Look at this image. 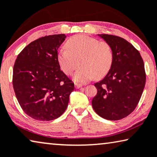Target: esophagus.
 Returning a JSON list of instances; mask_svg holds the SVG:
<instances>
[{
  "instance_id": "esophagus-1",
  "label": "esophagus",
  "mask_w": 157,
  "mask_h": 157,
  "mask_svg": "<svg viewBox=\"0 0 157 157\" xmlns=\"http://www.w3.org/2000/svg\"><path fill=\"white\" fill-rule=\"evenodd\" d=\"M82 85L81 84H78V83H75V88H81L82 87Z\"/></svg>"
}]
</instances>
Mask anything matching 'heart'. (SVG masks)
Here are the masks:
<instances>
[{
  "label": "heart",
  "instance_id": "b5f03b06",
  "mask_svg": "<svg viewBox=\"0 0 157 157\" xmlns=\"http://www.w3.org/2000/svg\"><path fill=\"white\" fill-rule=\"evenodd\" d=\"M66 48L58 52L59 65L63 73L69 76L79 62L80 68L73 77L76 83H87L94 77L101 78L110 69L113 52L105 42H99L88 35H78L67 40Z\"/></svg>",
  "mask_w": 157,
  "mask_h": 157
}]
</instances>
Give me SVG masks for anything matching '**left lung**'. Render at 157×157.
<instances>
[{"instance_id":"obj_1","label":"left lung","mask_w":157,"mask_h":157,"mask_svg":"<svg viewBox=\"0 0 157 157\" xmlns=\"http://www.w3.org/2000/svg\"><path fill=\"white\" fill-rule=\"evenodd\" d=\"M98 36L112 48L113 61L106 76L94 84L98 92L92 106L104 119L121 120L133 112L142 96L146 82L144 62L140 52L123 38Z\"/></svg>"}]
</instances>
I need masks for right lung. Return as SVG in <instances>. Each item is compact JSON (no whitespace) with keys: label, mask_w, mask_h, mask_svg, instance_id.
<instances>
[{"label":"right lung","mask_w":157,"mask_h":157,"mask_svg":"<svg viewBox=\"0 0 157 157\" xmlns=\"http://www.w3.org/2000/svg\"><path fill=\"white\" fill-rule=\"evenodd\" d=\"M64 34L42 37L25 47L13 67V85L18 103L33 119L49 121L67 109L74 83L60 69L57 50Z\"/></svg>","instance_id":"add662e5"}]
</instances>
